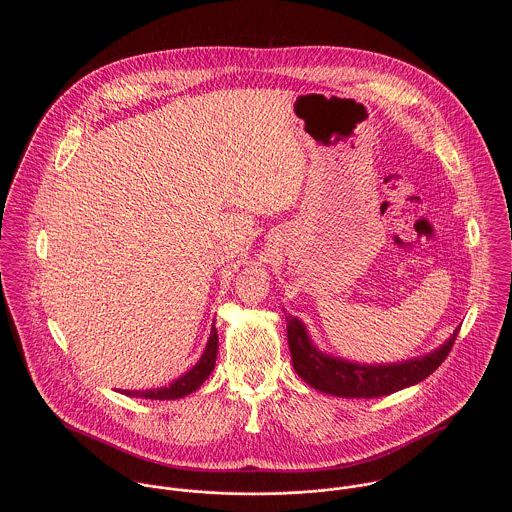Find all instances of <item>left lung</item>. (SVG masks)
<instances>
[{
  "mask_svg": "<svg viewBox=\"0 0 512 512\" xmlns=\"http://www.w3.org/2000/svg\"><path fill=\"white\" fill-rule=\"evenodd\" d=\"M288 343L295 372L315 390L339 398H378L428 378L449 355L459 329L436 351L390 365H365L327 355L311 341L307 327L286 311Z\"/></svg>",
  "mask_w": 512,
  "mask_h": 512,
  "instance_id": "obj_1",
  "label": "left lung"
}]
</instances>
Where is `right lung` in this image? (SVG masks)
<instances>
[{
    "mask_svg": "<svg viewBox=\"0 0 512 512\" xmlns=\"http://www.w3.org/2000/svg\"><path fill=\"white\" fill-rule=\"evenodd\" d=\"M217 353H219V335H217L215 321H213L211 337H209L207 347H205L201 359L197 361V365L189 368L185 374H181L169 386L146 388V390H122V394L130 396V398H146V400H177V398H183V396L195 392L211 376V372L215 370V363H217Z\"/></svg>",
    "mask_w": 512,
    "mask_h": 512,
    "instance_id": "add662e5",
    "label": "right lung"
}]
</instances>
